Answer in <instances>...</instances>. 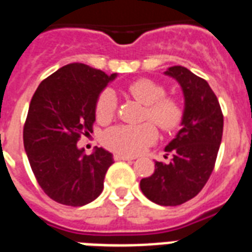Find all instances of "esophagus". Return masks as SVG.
<instances>
[{"mask_svg":"<svg viewBox=\"0 0 252 252\" xmlns=\"http://www.w3.org/2000/svg\"><path fill=\"white\" fill-rule=\"evenodd\" d=\"M134 158H136V157L126 156V155H122V153H115V155H113V160H116V161H120V160L132 161L134 160Z\"/></svg>","mask_w":252,"mask_h":252,"instance_id":"34e87169","label":"esophagus"}]
</instances>
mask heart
I'll return each instance as SVG.
<instances>
[{
    "mask_svg": "<svg viewBox=\"0 0 252 252\" xmlns=\"http://www.w3.org/2000/svg\"><path fill=\"white\" fill-rule=\"evenodd\" d=\"M128 92L145 104L143 118L152 120L164 132H173L181 126L185 118V105L178 96L166 95V90L156 80L141 78L128 86ZM118 109L116 95L105 88L97 96L95 104L96 119L100 123L112 120ZM153 122V123H154ZM151 122L141 124H120L109 128L103 136L107 148L124 155H137L155 143L158 136Z\"/></svg>",
    "mask_w": 252,
    "mask_h": 252,
    "instance_id": "obj_1",
    "label": "heart"
}]
</instances>
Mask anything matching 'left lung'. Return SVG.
<instances>
[{
	"label": "left lung",
	"instance_id": "left-lung-1",
	"mask_svg": "<svg viewBox=\"0 0 252 252\" xmlns=\"http://www.w3.org/2000/svg\"><path fill=\"white\" fill-rule=\"evenodd\" d=\"M165 74L181 84L185 118L177 137L165 148L172 155L170 162L157 161L155 173L143 178L140 188L152 202L178 206L194 198L214 170L222 141L223 113L206 80L182 66L169 67Z\"/></svg>",
	"mask_w": 252,
	"mask_h": 252
}]
</instances>
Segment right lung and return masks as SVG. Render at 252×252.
<instances>
[{
    "label": "right lung",
    "instance_id": "obj_1",
    "mask_svg": "<svg viewBox=\"0 0 252 252\" xmlns=\"http://www.w3.org/2000/svg\"><path fill=\"white\" fill-rule=\"evenodd\" d=\"M116 75L70 63L41 82L30 101L24 145L42 190L55 202L83 206L100 195L112 155H84L76 144L94 130L95 104Z\"/></svg>",
    "mask_w": 252,
    "mask_h": 252
}]
</instances>
